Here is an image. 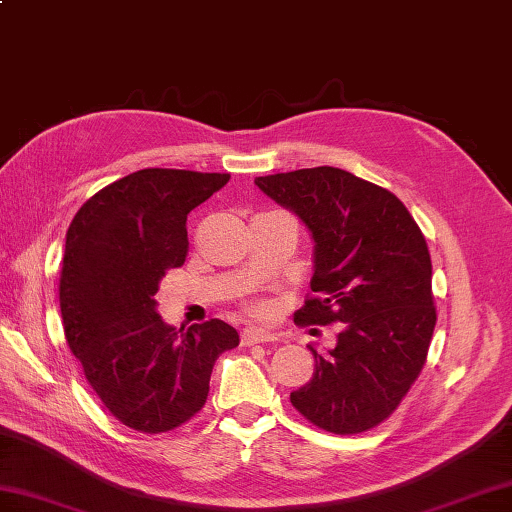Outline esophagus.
I'll return each instance as SVG.
<instances>
[{"label": "esophagus", "instance_id": "34e87169", "mask_svg": "<svg viewBox=\"0 0 512 512\" xmlns=\"http://www.w3.org/2000/svg\"><path fill=\"white\" fill-rule=\"evenodd\" d=\"M268 341H275V336H273V334H268V332H264V330L246 328V330L242 332V345H246V347L255 345V343H268Z\"/></svg>", "mask_w": 512, "mask_h": 512}]
</instances>
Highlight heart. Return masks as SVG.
I'll return each mask as SVG.
<instances>
[{"instance_id": "1", "label": "heart", "mask_w": 512, "mask_h": 512, "mask_svg": "<svg viewBox=\"0 0 512 512\" xmlns=\"http://www.w3.org/2000/svg\"><path fill=\"white\" fill-rule=\"evenodd\" d=\"M244 308L257 319H268L270 312H273V303L268 299H248L244 301Z\"/></svg>"}]
</instances>
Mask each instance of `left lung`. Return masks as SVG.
I'll return each instance as SVG.
<instances>
[{
    "label": "left lung",
    "instance_id": "1",
    "mask_svg": "<svg viewBox=\"0 0 512 512\" xmlns=\"http://www.w3.org/2000/svg\"><path fill=\"white\" fill-rule=\"evenodd\" d=\"M314 237V295L295 323H339L334 350L290 402L314 427L354 436L396 411L427 363L436 328L427 239L407 206L374 182L336 167L257 178Z\"/></svg>",
    "mask_w": 512,
    "mask_h": 512
}]
</instances>
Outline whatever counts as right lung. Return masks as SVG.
Segmentation results:
<instances>
[{"label":"right lung","mask_w":512,"mask_h":512,"mask_svg":"<svg viewBox=\"0 0 512 512\" xmlns=\"http://www.w3.org/2000/svg\"><path fill=\"white\" fill-rule=\"evenodd\" d=\"M228 178L140 169L94 193L65 235V341L107 411L134 431L154 436L191 420L209 396L217 356L239 345L220 319L171 328L154 299L167 270L187 259V215Z\"/></svg>","instance_id":"right-lung-1"}]
</instances>
